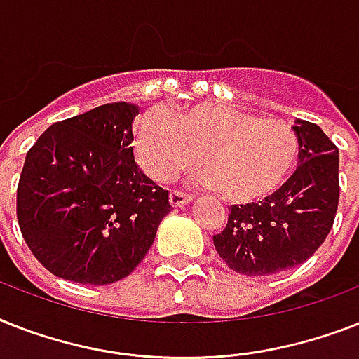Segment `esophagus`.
I'll return each mask as SVG.
<instances>
[{
    "instance_id": "34e87169",
    "label": "esophagus",
    "mask_w": 359,
    "mask_h": 359,
    "mask_svg": "<svg viewBox=\"0 0 359 359\" xmlns=\"http://www.w3.org/2000/svg\"><path fill=\"white\" fill-rule=\"evenodd\" d=\"M189 201H191V197H189L188 194H182V191H171L170 194V203L171 206H175V208L184 206L186 203H189Z\"/></svg>"
}]
</instances>
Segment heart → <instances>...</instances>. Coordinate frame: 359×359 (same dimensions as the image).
Instances as JSON below:
<instances>
[{"label":"heart","instance_id":"heart-1","mask_svg":"<svg viewBox=\"0 0 359 359\" xmlns=\"http://www.w3.org/2000/svg\"><path fill=\"white\" fill-rule=\"evenodd\" d=\"M133 153L149 179L168 182L195 164L199 180L234 205H252L280 191L299 162L301 144L290 125L229 104L201 103L173 112L142 114Z\"/></svg>","mask_w":359,"mask_h":359}]
</instances>
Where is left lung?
<instances>
[{
  "label": "left lung",
  "mask_w": 359,
  "mask_h": 359,
  "mask_svg": "<svg viewBox=\"0 0 359 359\" xmlns=\"http://www.w3.org/2000/svg\"><path fill=\"white\" fill-rule=\"evenodd\" d=\"M299 168L280 191L252 205L229 208L214 236L217 255L247 276L275 275L302 264L323 245L339 203V151L321 127L297 119Z\"/></svg>",
  "instance_id": "8db88e82"
}]
</instances>
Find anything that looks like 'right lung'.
Instances as JSON below:
<instances>
[{"mask_svg":"<svg viewBox=\"0 0 359 359\" xmlns=\"http://www.w3.org/2000/svg\"><path fill=\"white\" fill-rule=\"evenodd\" d=\"M138 107L109 103L49 127L25 156L16 214L25 243L64 280L104 285L151 249L170 195L134 162Z\"/></svg>","mask_w":359,"mask_h":359,"instance_id":"add662e5","label":"right lung"}]
</instances>
